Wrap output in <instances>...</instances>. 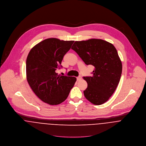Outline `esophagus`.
<instances>
[{
    "mask_svg": "<svg viewBox=\"0 0 146 146\" xmlns=\"http://www.w3.org/2000/svg\"><path fill=\"white\" fill-rule=\"evenodd\" d=\"M82 76H79L77 77V80H78V81H80V80H82Z\"/></svg>",
    "mask_w": 146,
    "mask_h": 146,
    "instance_id": "esophagus-1",
    "label": "esophagus"
}]
</instances>
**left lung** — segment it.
Segmentation results:
<instances>
[{"mask_svg": "<svg viewBox=\"0 0 146 146\" xmlns=\"http://www.w3.org/2000/svg\"><path fill=\"white\" fill-rule=\"evenodd\" d=\"M84 63L94 67L92 76L83 77L88 87L85 97L92 104L107 102L115 91L122 73V63L113 45L102 39L76 41L71 48Z\"/></svg>", "mask_w": 146, "mask_h": 146, "instance_id": "left-lung-1", "label": "left lung"}]
</instances>
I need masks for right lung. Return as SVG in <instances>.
Instances as JSON below:
<instances>
[{
	"mask_svg": "<svg viewBox=\"0 0 146 146\" xmlns=\"http://www.w3.org/2000/svg\"><path fill=\"white\" fill-rule=\"evenodd\" d=\"M74 41L48 38L35 45L26 59V79L33 91L45 103L57 105L64 101L76 81L60 76L56 70Z\"/></svg>",
	"mask_w": 146,
	"mask_h": 146,
	"instance_id": "obj_1",
	"label": "right lung"
}]
</instances>
